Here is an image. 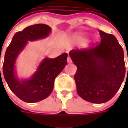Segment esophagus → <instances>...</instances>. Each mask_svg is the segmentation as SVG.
<instances>
[{
  "instance_id": "1",
  "label": "esophagus",
  "mask_w": 128,
  "mask_h": 128,
  "mask_svg": "<svg viewBox=\"0 0 128 128\" xmlns=\"http://www.w3.org/2000/svg\"><path fill=\"white\" fill-rule=\"evenodd\" d=\"M67 62H68V63H72V60L69 56L68 57V58H67Z\"/></svg>"
}]
</instances>
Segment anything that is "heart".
Masks as SVG:
<instances>
[{
	"label": "heart",
	"mask_w": 128,
	"mask_h": 128,
	"mask_svg": "<svg viewBox=\"0 0 128 128\" xmlns=\"http://www.w3.org/2000/svg\"><path fill=\"white\" fill-rule=\"evenodd\" d=\"M86 36H87V35H86V33H83V32L79 33V34H77V35H76V36H74V40L76 42H82V41L86 39ZM96 38H97V36H94L93 38H92V40H96Z\"/></svg>",
	"instance_id": "heart-1"
}]
</instances>
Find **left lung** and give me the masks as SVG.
I'll use <instances>...</instances> for the list:
<instances>
[{
  "instance_id": "left-lung-1",
  "label": "left lung",
  "mask_w": 128,
  "mask_h": 128,
  "mask_svg": "<svg viewBox=\"0 0 128 128\" xmlns=\"http://www.w3.org/2000/svg\"><path fill=\"white\" fill-rule=\"evenodd\" d=\"M99 32L101 42L97 46L69 52L77 66L74 76L77 92L92 103H103L112 98L126 75L122 48L113 35Z\"/></svg>"
}]
</instances>
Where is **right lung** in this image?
I'll use <instances>...</instances> for the list:
<instances>
[{
  "label": "right lung",
  "instance_id": "add662e5",
  "mask_svg": "<svg viewBox=\"0 0 128 128\" xmlns=\"http://www.w3.org/2000/svg\"><path fill=\"white\" fill-rule=\"evenodd\" d=\"M50 32L51 28L45 24L28 26L14 35L6 49L2 66L3 76L11 91L24 102H36L48 98L53 90L56 78L67 65L68 53L65 52L56 58H45L30 78L20 80L18 77L16 62L28 41L45 38Z\"/></svg>",
  "mask_w": 128,
  "mask_h": 128
}]
</instances>
